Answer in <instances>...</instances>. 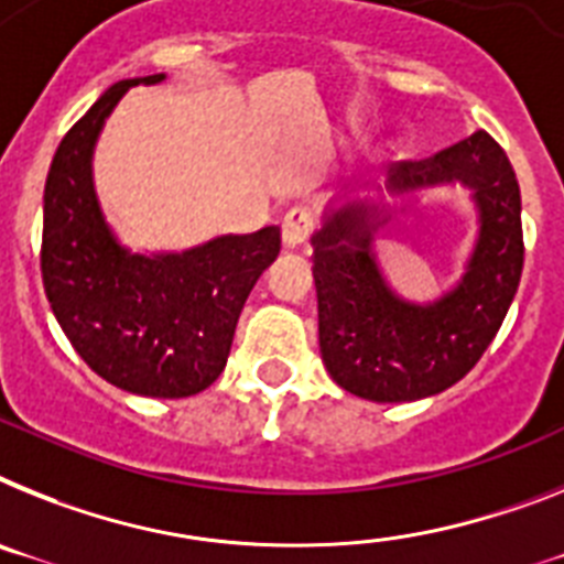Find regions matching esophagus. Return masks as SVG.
I'll use <instances>...</instances> for the list:
<instances>
[{"label":"esophagus","instance_id":"34e87169","mask_svg":"<svg viewBox=\"0 0 564 564\" xmlns=\"http://www.w3.org/2000/svg\"><path fill=\"white\" fill-rule=\"evenodd\" d=\"M312 226H315V220H312V212L306 206L290 209L286 217H283V243L290 246V249L304 246L312 235Z\"/></svg>","mask_w":564,"mask_h":564}]
</instances>
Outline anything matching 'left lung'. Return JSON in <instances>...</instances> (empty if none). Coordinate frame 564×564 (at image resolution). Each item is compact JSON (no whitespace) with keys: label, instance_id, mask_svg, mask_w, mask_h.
I'll return each instance as SVG.
<instances>
[{"label":"left lung","instance_id":"left-lung-1","mask_svg":"<svg viewBox=\"0 0 564 564\" xmlns=\"http://www.w3.org/2000/svg\"><path fill=\"white\" fill-rule=\"evenodd\" d=\"M465 183L479 209V240L456 290L410 304L387 286L372 235L387 215L355 200L326 212L312 235L321 358L338 387L378 404L427 399L479 364L499 333L524 263L522 197L508 154L487 131L427 160L390 169V192Z\"/></svg>","mask_w":564,"mask_h":564}]
</instances>
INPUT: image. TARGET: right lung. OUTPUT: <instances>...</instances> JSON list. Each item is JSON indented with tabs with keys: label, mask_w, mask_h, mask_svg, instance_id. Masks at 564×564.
<instances>
[{
	"label": "right lung",
	"mask_w": 564,
	"mask_h": 564,
	"mask_svg": "<svg viewBox=\"0 0 564 564\" xmlns=\"http://www.w3.org/2000/svg\"><path fill=\"white\" fill-rule=\"evenodd\" d=\"M160 79L111 85L63 137L45 180L40 263L56 321L97 376L137 395L186 399L224 372L246 297L281 252V229L169 254L117 243L94 194V143L131 85Z\"/></svg>",
	"instance_id": "add662e5"
}]
</instances>
